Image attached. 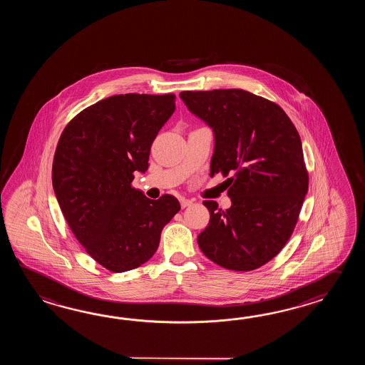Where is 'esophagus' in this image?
<instances>
[{
	"instance_id": "esophagus-1",
	"label": "esophagus",
	"mask_w": 365,
	"mask_h": 365,
	"mask_svg": "<svg viewBox=\"0 0 365 365\" xmlns=\"http://www.w3.org/2000/svg\"><path fill=\"white\" fill-rule=\"evenodd\" d=\"M180 203H181V207L182 209H185L187 206H190L193 201H190V200H186V198H180Z\"/></svg>"
}]
</instances>
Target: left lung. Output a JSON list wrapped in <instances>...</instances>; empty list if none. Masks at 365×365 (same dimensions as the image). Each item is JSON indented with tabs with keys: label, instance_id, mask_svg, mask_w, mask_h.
<instances>
[{
	"label": "left lung",
	"instance_id": "1",
	"mask_svg": "<svg viewBox=\"0 0 365 365\" xmlns=\"http://www.w3.org/2000/svg\"><path fill=\"white\" fill-rule=\"evenodd\" d=\"M215 135L210 176L228 178L230 209L203 201L210 222L198 245L212 262L250 272L277 256L295 230L309 176L295 125L274 101L240 88L182 91Z\"/></svg>",
	"mask_w": 365,
	"mask_h": 365
}]
</instances>
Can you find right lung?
Wrapping results in <instances>:
<instances>
[{
    "label": "right lung",
    "instance_id": "right-lung-1",
    "mask_svg": "<svg viewBox=\"0 0 365 365\" xmlns=\"http://www.w3.org/2000/svg\"><path fill=\"white\" fill-rule=\"evenodd\" d=\"M175 93L113 95L79 112L56 148L52 184L71 232L112 272L154 256L164 225L179 212L171 194L150 200L133 187L148 171L156 134L175 112Z\"/></svg>",
    "mask_w": 365,
    "mask_h": 365
}]
</instances>
